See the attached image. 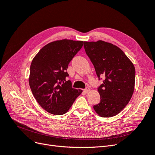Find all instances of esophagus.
<instances>
[{
    "label": "esophagus",
    "instance_id": "esophagus-1",
    "mask_svg": "<svg viewBox=\"0 0 155 155\" xmlns=\"http://www.w3.org/2000/svg\"><path fill=\"white\" fill-rule=\"evenodd\" d=\"M89 91H90V88H89L88 87H87L84 89V92H85V93H88Z\"/></svg>",
    "mask_w": 155,
    "mask_h": 155
}]
</instances>
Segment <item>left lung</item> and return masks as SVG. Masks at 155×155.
<instances>
[{
  "label": "left lung",
  "mask_w": 155,
  "mask_h": 155,
  "mask_svg": "<svg viewBox=\"0 0 155 155\" xmlns=\"http://www.w3.org/2000/svg\"><path fill=\"white\" fill-rule=\"evenodd\" d=\"M84 48L94 67L97 76L105 80L97 88L101 100L94 105L103 118L118 114L128 104L135 83V68L124 51L118 46L103 41L84 42Z\"/></svg>",
  "instance_id": "8db88e82"
}]
</instances>
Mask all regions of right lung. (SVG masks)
I'll use <instances>...</instances> for the list:
<instances>
[{
    "mask_svg": "<svg viewBox=\"0 0 155 155\" xmlns=\"http://www.w3.org/2000/svg\"><path fill=\"white\" fill-rule=\"evenodd\" d=\"M83 41L63 39L42 48L33 59L29 84L33 95L41 107L54 115L69 110L82 91L73 88L67 81L69 63L80 50Z\"/></svg>",
    "mask_w": 155,
    "mask_h": 155,
    "instance_id": "add662e5",
    "label": "right lung"
}]
</instances>
